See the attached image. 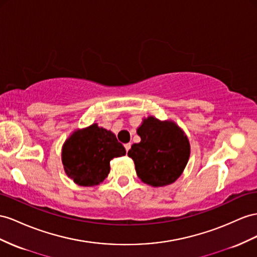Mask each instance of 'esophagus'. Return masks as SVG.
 Here are the masks:
<instances>
[{"label":"esophagus","mask_w":257,"mask_h":257,"mask_svg":"<svg viewBox=\"0 0 257 257\" xmlns=\"http://www.w3.org/2000/svg\"><path fill=\"white\" fill-rule=\"evenodd\" d=\"M130 148H131V143H127V144H124V149H126L127 153H128V151L130 150Z\"/></svg>","instance_id":"34e87169"}]
</instances>
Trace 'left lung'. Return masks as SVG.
Segmentation results:
<instances>
[{
    "label": "left lung",
    "instance_id": "8db88e82",
    "mask_svg": "<svg viewBox=\"0 0 257 257\" xmlns=\"http://www.w3.org/2000/svg\"><path fill=\"white\" fill-rule=\"evenodd\" d=\"M137 134L141 141L131 146L128 156L139 178L152 187L170 185L179 178L190 156V143L182 129L172 120L144 118Z\"/></svg>",
    "mask_w": 257,
    "mask_h": 257
}]
</instances>
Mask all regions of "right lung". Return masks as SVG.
Segmentation results:
<instances>
[{
	"label": "right lung",
	"instance_id": "obj_1",
	"mask_svg": "<svg viewBox=\"0 0 257 257\" xmlns=\"http://www.w3.org/2000/svg\"><path fill=\"white\" fill-rule=\"evenodd\" d=\"M126 150L109 130L97 123L78 129L65 141L62 162L65 173L78 186L100 185L109 174V162L123 156Z\"/></svg>",
	"mask_w": 257,
	"mask_h": 257
}]
</instances>
